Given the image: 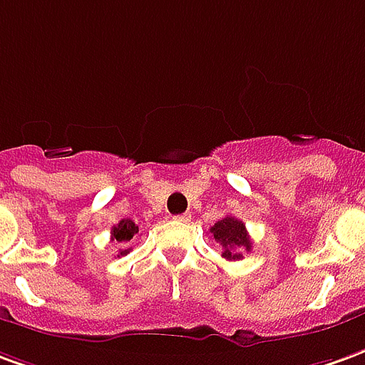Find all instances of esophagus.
Masks as SVG:
<instances>
[{"mask_svg":"<svg viewBox=\"0 0 365 365\" xmlns=\"http://www.w3.org/2000/svg\"><path fill=\"white\" fill-rule=\"evenodd\" d=\"M175 220H178V222H188V220H190V212H185V215L175 216Z\"/></svg>","mask_w":365,"mask_h":365,"instance_id":"34e87169","label":"esophagus"}]
</instances>
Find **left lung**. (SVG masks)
Listing matches in <instances>:
<instances>
[{
  "label": "left lung",
  "instance_id": "8db88e82",
  "mask_svg": "<svg viewBox=\"0 0 365 365\" xmlns=\"http://www.w3.org/2000/svg\"><path fill=\"white\" fill-rule=\"evenodd\" d=\"M210 235L215 236L216 242L222 246V256L226 260H240L242 250L252 248L245 222L235 216H225L222 220H218L210 228Z\"/></svg>",
  "mask_w": 365,
  "mask_h": 365
}]
</instances>
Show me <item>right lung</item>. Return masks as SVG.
<instances>
[{
	"label": "right lung",
	"mask_w": 365,
	"mask_h": 365,
	"mask_svg": "<svg viewBox=\"0 0 365 365\" xmlns=\"http://www.w3.org/2000/svg\"><path fill=\"white\" fill-rule=\"evenodd\" d=\"M139 235V226L135 225L130 218H123L119 220V225H115L110 228V240L119 242V256L129 255V245L133 242V238Z\"/></svg>",
	"instance_id": "add662e5"
}]
</instances>
